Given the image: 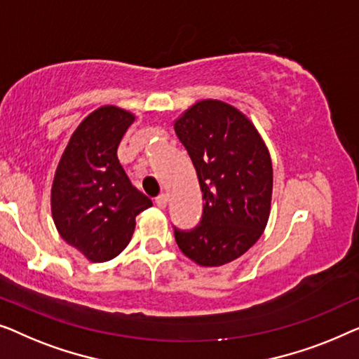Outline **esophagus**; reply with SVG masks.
Returning <instances> with one entry per match:
<instances>
[{"label": "esophagus", "instance_id": "esophagus-1", "mask_svg": "<svg viewBox=\"0 0 359 359\" xmlns=\"http://www.w3.org/2000/svg\"><path fill=\"white\" fill-rule=\"evenodd\" d=\"M154 203L158 208H165V205H168V195L165 194H161L154 198Z\"/></svg>", "mask_w": 359, "mask_h": 359}]
</instances>
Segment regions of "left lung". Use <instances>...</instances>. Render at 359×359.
<instances>
[{
	"instance_id": "obj_1",
	"label": "left lung",
	"mask_w": 359,
	"mask_h": 359,
	"mask_svg": "<svg viewBox=\"0 0 359 359\" xmlns=\"http://www.w3.org/2000/svg\"><path fill=\"white\" fill-rule=\"evenodd\" d=\"M203 194L194 229L174 226L179 249L201 266H219L259 241L270 215L273 169L250 120L229 104L201 100L174 125Z\"/></svg>"
}]
</instances>
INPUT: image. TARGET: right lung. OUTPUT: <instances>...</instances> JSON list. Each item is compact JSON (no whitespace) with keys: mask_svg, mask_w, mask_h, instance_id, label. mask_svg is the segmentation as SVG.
Listing matches in <instances>:
<instances>
[{"mask_svg":"<svg viewBox=\"0 0 359 359\" xmlns=\"http://www.w3.org/2000/svg\"><path fill=\"white\" fill-rule=\"evenodd\" d=\"M133 120L114 105L94 110L74 130L55 172V226L90 262L117 257L133 236L136 216L153 205L131 185L117 158Z\"/></svg>","mask_w":359,"mask_h":359,"instance_id":"1","label":"right lung"}]
</instances>
